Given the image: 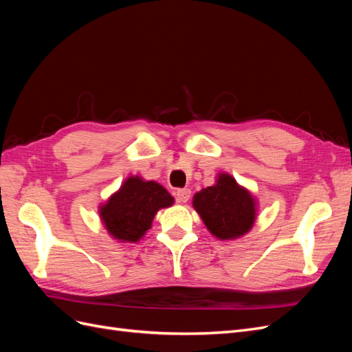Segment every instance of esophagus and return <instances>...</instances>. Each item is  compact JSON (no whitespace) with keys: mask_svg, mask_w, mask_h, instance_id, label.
I'll return each mask as SVG.
<instances>
[{"mask_svg":"<svg viewBox=\"0 0 352 352\" xmlns=\"http://www.w3.org/2000/svg\"><path fill=\"white\" fill-rule=\"evenodd\" d=\"M179 202H188L190 198V190L189 189H179L176 192Z\"/></svg>","mask_w":352,"mask_h":352,"instance_id":"34e87169","label":"esophagus"}]
</instances>
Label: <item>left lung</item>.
<instances>
[{
    "label": "left lung",
    "mask_w": 352,
    "mask_h": 352,
    "mask_svg": "<svg viewBox=\"0 0 352 352\" xmlns=\"http://www.w3.org/2000/svg\"><path fill=\"white\" fill-rule=\"evenodd\" d=\"M192 207L211 235L220 241L247 235L258 216L257 198L225 172L217 175L214 185L198 190Z\"/></svg>",
    "instance_id": "left-lung-1"
}]
</instances>
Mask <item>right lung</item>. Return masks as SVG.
I'll use <instances>...</instances> for the list:
<instances>
[{"instance_id": "right-lung-1", "label": "right lung", "mask_w": 352, "mask_h": 352, "mask_svg": "<svg viewBox=\"0 0 352 352\" xmlns=\"http://www.w3.org/2000/svg\"><path fill=\"white\" fill-rule=\"evenodd\" d=\"M175 198L154 180L129 176L98 207L100 220L109 235L120 243H135L151 229L158 210L172 207Z\"/></svg>"}]
</instances>
